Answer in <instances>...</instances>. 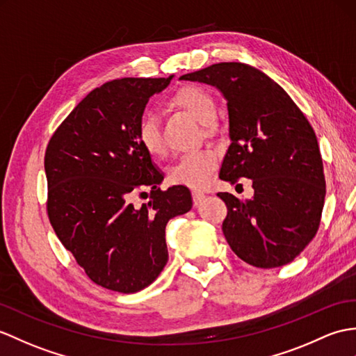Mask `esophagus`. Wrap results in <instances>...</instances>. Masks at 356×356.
I'll return each instance as SVG.
<instances>
[{"mask_svg":"<svg viewBox=\"0 0 356 356\" xmlns=\"http://www.w3.org/2000/svg\"><path fill=\"white\" fill-rule=\"evenodd\" d=\"M203 198H204V194H203V193H200V191H194V193H193V202H194V206H198V204H200V203L203 202Z\"/></svg>","mask_w":356,"mask_h":356,"instance_id":"esophagus-1","label":"esophagus"}]
</instances>
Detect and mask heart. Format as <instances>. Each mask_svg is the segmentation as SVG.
I'll return each instance as SVG.
<instances>
[{
  "label": "heart",
  "mask_w": 356,
  "mask_h": 356,
  "mask_svg": "<svg viewBox=\"0 0 356 356\" xmlns=\"http://www.w3.org/2000/svg\"><path fill=\"white\" fill-rule=\"evenodd\" d=\"M170 104L185 111L197 121L209 127L216 117L213 97L200 86H185L172 95ZM138 140L140 147L150 156H163L165 145L161 135L159 122L154 115L145 113L138 124ZM217 153L209 148L181 154L168 170V180L175 185L189 188H203L209 184L213 168L217 167Z\"/></svg>",
  "instance_id": "obj_1"
}]
</instances>
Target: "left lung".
I'll use <instances>...</instances> for the list:
<instances>
[{
    "label": "left lung",
    "instance_id": "1",
    "mask_svg": "<svg viewBox=\"0 0 356 356\" xmlns=\"http://www.w3.org/2000/svg\"><path fill=\"white\" fill-rule=\"evenodd\" d=\"M180 80L216 86L227 102L230 145L220 179H252L254 194L227 206L222 221L230 249L259 268L294 261L316 236L326 181L317 136L307 117L275 80L250 65L222 62Z\"/></svg>",
    "mask_w": 356,
    "mask_h": 356
}]
</instances>
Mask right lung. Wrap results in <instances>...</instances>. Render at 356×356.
<instances>
[{
	"mask_svg": "<svg viewBox=\"0 0 356 356\" xmlns=\"http://www.w3.org/2000/svg\"><path fill=\"white\" fill-rule=\"evenodd\" d=\"M172 77L95 88L47 147L49 222L88 277L107 290L130 294L154 282L168 261L165 226L193 208L186 186L162 191L163 175L138 140L148 98ZM135 193L151 200L135 207Z\"/></svg>",
	"mask_w": 356,
	"mask_h": 356,
	"instance_id": "right-lung-1",
	"label": "right lung"
}]
</instances>
